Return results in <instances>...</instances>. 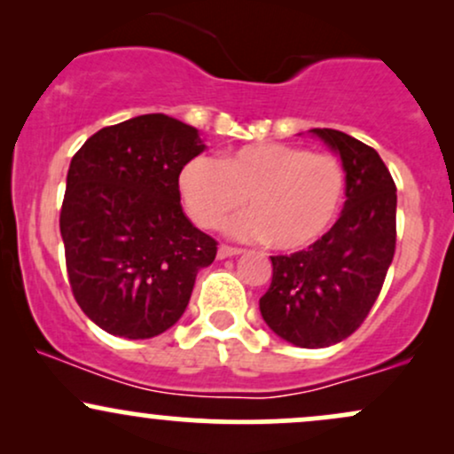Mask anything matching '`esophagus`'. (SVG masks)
I'll list each match as a JSON object with an SVG mask.
<instances>
[{"mask_svg": "<svg viewBox=\"0 0 454 454\" xmlns=\"http://www.w3.org/2000/svg\"><path fill=\"white\" fill-rule=\"evenodd\" d=\"M241 252H243L241 247H232V245H226V243H222L220 247H217V256H220V258L239 256V254H241Z\"/></svg>", "mask_w": 454, "mask_h": 454, "instance_id": "1", "label": "esophagus"}]
</instances>
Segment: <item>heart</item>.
Wrapping results in <instances>:
<instances>
[{
	"mask_svg": "<svg viewBox=\"0 0 454 454\" xmlns=\"http://www.w3.org/2000/svg\"><path fill=\"white\" fill-rule=\"evenodd\" d=\"M179 192L198 226L232 223L239 237L262 239L281 252L309 247L335 222L346 196L340 160L299 145H247L220 160L192 158L179 173Z\"/></svg>",
	"mask_w": 454,
	"mask_h": 454,
	"instance_id": "1",
	"label": "heart"
}]
</instances>
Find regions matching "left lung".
I'll return each mask as SVG.
<instances>
[{"label": "left lung", "mask_w": 454, "mask_h": 454, "mask_svg": "<svg viewBox=\"0 0 454 454\" xmlns=\"http://www.w3.org/2000/svg\"><path fill=\"white\" fill-rule=\"evenodd\" d=\"M341 155L346 205L303 252L270 256L273 279L260 299L270 331L299 348L350 337L376 303L397 243V187L378 151L340 129H311Z\"/></svg>", "instance_id": "8db88e82"}]
</instances>
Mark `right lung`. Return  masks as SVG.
Masks as SVG:
<instances>
[{
    "label": "right lung",
    "mask_w": 454,
    "mask_h": 454,
    "mask_svg": "<svg viewBox=\"0 0 454 454\" xmlns=\"http://www.w3.org/2000/svg\"><path fill=\"white\" fill-rule=\"evenodd\" d=\"M196 128L153 113L102 128L70 161L59 231L78 307L102 331L149 340L184 316L217 241L185 217L181 168Z\"/></svg>",
    "instance_id": "obj_1"
}]
</instances>
